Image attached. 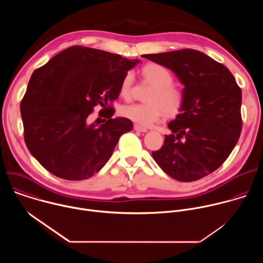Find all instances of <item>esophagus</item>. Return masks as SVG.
Instances as JSON below:
<instances>
[{
	"instance_id": "34e87169",
	"label": "esophagus",
	"mask_w": 263,
	"mask_h": 263,
	"mask_svg": "<svg viewBox=\"0 0 263 263\" xmlns=\"http://www.w3.org/2000/svg\"><path fill=\"white\" fill-rule=\"evenodd\" d=\"M134 130L137 131V132H142V133H144V132L147 131L145 128H143V127H141V126H138V125H134Z\"/></svg>"
}]
</instances>
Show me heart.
<instances>
[{
	"label": "heart",
	"mask_w": 263,
	"mask_h": 263,
	"mask_svg": "<svg viewBox=\"0 0 263 263\" xmlns=\"http://www.w3.org/2000/svg\"><path fill=\"white\" fill-rule=\"evenodd\" d=\"M141 72L142 76L155 86L148 97V102L151 103L125 105L122 108V115L138 126L151 127L162 119L164 112L167 116L177 115L183 106L184 95L180 89L173 86L174 77L165 66L158 63H148L142 67ZM133 82L134 76L129 71L120 87V93L123 98L128 99L131 96Z\"/></svg>",
	"instance_id": "obj_1"
}]
</instances>
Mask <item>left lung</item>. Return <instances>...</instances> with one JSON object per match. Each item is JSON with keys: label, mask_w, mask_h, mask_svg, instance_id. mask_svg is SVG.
<instances>
[{"label": "left lung", "mask_w": 263, "mask_h": 263, "mask_svg": "<svg viewBox=\"0 0 263 263\" xmlns=\"http://www.w3.org/2000/svg\"><path fill=\"white\" fill-rule=\"evenodd\" d=\"M171 69L184 85L172 134L152 153L159 166L181 182L199 180L226 160L241 132V89L231 71L193 49L142 55Z\"/></svg>", "instance_id": "left-lung-1"}]
</instances>
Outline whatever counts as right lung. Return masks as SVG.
Wrapping results in <instances>:
<instances>
[{"label": "right lung", "mask_w": 263, "mask_h": 263, "mask_svg": "<svg viewBox=\"0 0 263 263\" xmlns=\"http://www.w3.org/2000/svg\"><path fill=\"white\" fill-rule=\"evenodd\" d=\"M139 61L73 46L34 70L21 103L25 142L32 156L65 180H85L98 173L120 137L133 129L129 119H112L111 106L126 73ZM98 104L107 119L99 126L87 123Z\"/></svg>", "instance_id": "1"}]
</instances>
